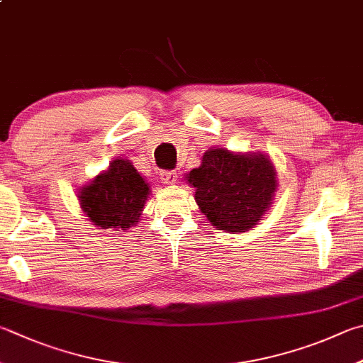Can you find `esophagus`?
<instances>
[{"mask_svg": "<svg viewBox=\"0 0 363 363\" xmlns=\"http://www.w3.org/2000/svg\"><path fill=\"white\" fill-rule=\"evenodd\" d=\"M160 179L168 184V186H173V184L177 182V173L174 169H163L160 173Z\"/></svg>", "mask_w": 363, "mask_h": 363, "instance_id": "1", "label": "esophagus"}]
</instances>
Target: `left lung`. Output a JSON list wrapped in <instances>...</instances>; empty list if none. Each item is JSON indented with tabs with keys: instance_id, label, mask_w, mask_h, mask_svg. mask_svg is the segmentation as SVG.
I'll return each instance as SVG.
<instances>
[{
	"instance_id": "left-lung-1",
	"label": "left lung",
	"mask_w": 363,
	"mask_h": 363,
	"mask_svg": "<svg viewBox=\"0 0 363 363\" xmlns=\"http://www.w3.org/2000/svg\"><path fill=\"white\" fill-rule=\"evenodd\" d=\"M195 201L216 228L247 232L272 204L276 173L265 155H238L211 149L189 173Z\"/></svg>"
}]
</instances>
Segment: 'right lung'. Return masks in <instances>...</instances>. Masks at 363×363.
<instances>
[{
  "label": "right lung",
  "instance_id": "right-lung-1",
  "mask_svg": "<svg viewBox=\"0 0 363 363\" xmlns=\"http://www.w3.org/2000/svg\"><path fill=\"white\" fill-rule=\"evenodd\" d=\"M149 186L128 160H116L79 192L81 208L94 225L127 230L141 217Z\"/></svg>",
  "mask_w": 363,
  "mask_h": 363
}]
</instances>
